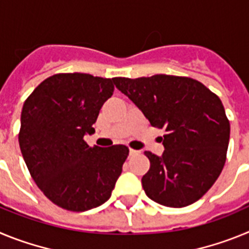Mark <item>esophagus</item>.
Listing matches in <instances>:
<instances>
[{"instance_id": "1", "label": "esophagus", "mask_w": 249, "mask_h": 249, "mask_svg": "<svg viewBox=\"0 0 249 249\" xmlns=\"http://www.w3.org/2000/svg\"><path fill=\"white\" fill-rule=\"evenodd\" d=\"M141 152L140 151H137V149H129V155L131 156H137V155H140Z\"/></svg>"}]
</instances>
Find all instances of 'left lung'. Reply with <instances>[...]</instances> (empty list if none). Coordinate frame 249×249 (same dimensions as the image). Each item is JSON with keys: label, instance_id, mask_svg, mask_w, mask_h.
I'll use <instances>...</instances> for the list:
<instances>
[{"label": "left lung", "instance_id": "1", "mask_svg": "<svg viewBox=\"0 0 249 249\" xmlns=\"http://www.w3.org/2000/svg\"><path fill=\"white\" fill-rule=\"evenodd\" d=\"M113 82L152 126L167 132L162 157L144 152L151 163L142 177L146 195L175 208L198 201L227 158L231 126L218 96L191 77H114Z\"/></svg>", "mask_w": 249, "mask_h": 249}]
</instances>
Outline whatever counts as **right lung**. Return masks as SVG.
Masks as SVG:
<instances>
[{"mask_svg": "<svg viewBox=\"0 0 249 249\" xmlns=\"http://www.w3.org/2000/svg\"><path fill=\"white\" fill-rule=\"evenodd\" d=\"M113 78L57 73L39 83L23 103L19 148L31 177L50 201L73 212L101 206L122 173L129 149L89 146Z\"/></svg>", "mask_w": 249, "mask_h": 249, "instance_id": "1", "label": "right lung"}]
</instances>
